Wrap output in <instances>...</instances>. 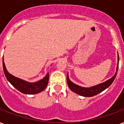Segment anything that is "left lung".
<instances>
[{
	"instance_id": "left-lung-1",
	"label": "left lung",
	"mask_w": 124,
	"mask_h": 124,
	"mask_svg": "<svg viewBox=\"0 0 124 124\" xmlns=\"http://www.w3.org/2000/svg\"><path fill=\"white\" fill-rule=\"evenodd\" d=\"M117 60L119 62V56H117ZM117 70H118V63H117V68H116V72L112 78L109 79L108 80L106 81L104 83L99 84L96 86H92V87H90V88H84V87H82V86H80L78 85H76L75 84H74L70 80L69 77H68V74H67L68 86L72 91L78 93V94L82 96L92 97V96H96L98 93H100L102 91H104V90L108 88L112 84V82L114 80L116 76L117 75Z\"/></svg>"
}]
</instances>
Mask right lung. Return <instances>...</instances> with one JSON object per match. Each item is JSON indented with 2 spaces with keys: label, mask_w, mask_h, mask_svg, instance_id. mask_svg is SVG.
I'll list each match as a JSON object with an SVG mask.
<instances>
[{
  "label": "right lung",
  "mask_w": 124,
  "mask_h": 124,
  "mask_svg": "<svg viewBox=\"0 0 124 124\" xmlns=\"http://www.w3.org/2000/svg\"><path fill=\"white\" fill-rule=\"evenodd\" d=\"M2 66H3V70L4 74L7 78V80L17 89L18 91L25 94H35L43 91L46 88L48 85L49 80V74L47 73L46 76L40 80L36 82L31 83L26 81L21 80L20 78H16L12 74H10L5 67V64L4 62V58L2 60Z\"/></svg>",
  "instance_id": "obj_1"
}]
</instances>
